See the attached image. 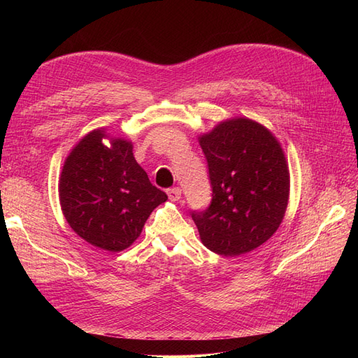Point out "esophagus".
<instances>
[{"label":"esophagus","mask_w":358,"mask_h":358,"mask_svg":"<svg viewBox=\"0 0 358 358\" xmlns=\"http://www.w3.org/2000/svg\"><path fill=\"white\" fill-rule=\"evenodd\" d=\"M167 196H169V199H170V200L176 201V200H179V199L182 197V189H180L179 187L170 188V189H167Z\"/></svg>","instance_id":"obj_1"}]
</instances>
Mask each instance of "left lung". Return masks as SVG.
<instances>
[{
	"label": "left lung",
	"instance_id": "8db88e82",
	"mask_svg": "<svg viewBox=\"0 0 358 358\" xmlns=\"http://www.w3.org/2000/svg\"><path fill=\"white\" fill-rule=\"evenodd\" d=\"M212 201L192 210L203 245L236 257L267 242L284 220L289 171L276 137L248 117H233L203 134Z\"/></svg>",
	"mask_w": 358,
	"mask_h": 358
}]
</instances>
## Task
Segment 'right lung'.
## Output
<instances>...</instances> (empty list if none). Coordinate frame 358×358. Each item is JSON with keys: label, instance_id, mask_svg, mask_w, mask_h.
<instances>
[{"label": "right lung", "instance_id": "1", "mask_svg": "<svg viewBox=\"0 0 358 358\" xmlns=\"http://www.w3.org/2000/svg\"><path fill=\"white\" fill-rule=\"evenodd\" d=\"M94 129L73 148L59 178V203L76 234L104 251L131 246L149 215L167 200L137 164L133 143Z\"/></svg>", "mask_w": 358, "mask_h": 358}]
</instances>
